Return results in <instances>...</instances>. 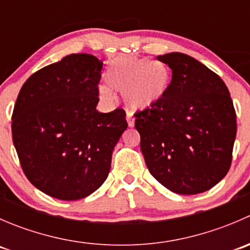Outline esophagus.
<instances>
[{
  "label": "esophagus",
  "instance_id": "1",
  "mask_svg": "<svg viewBox=\"0 0 250 250\" xmlns=\"http://www.w3.org/2000/svg\"><path fill=\"white\" fill-rule=\"evenodd\" d=\"M127 122L129 127H134V117L132 116V113L127 112Z\"/></svg>",
  "mask_w": 250,
  "mask_h": 250
}]
</instances>
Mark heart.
<instances>
[{
    "instance_id": "1",
    "label": "heart",
    "mask_w": 250,
    "mask_h": 250,
    "mask_svg": "<svg viewBox=\"0 0 250 250\" xmlns=\"http://www.w3.org/2000/svg\"><path fill=\"white\" fill-rule=\"evenodd\" d=\"M105 78L112 89L125 94L130 107L139 110L152 106L165 97L169 88L170 72L161 62L121 57L111 62ZM99 94L104 102H113V93L106 84L100 85Z\"/></svg>"
}]
</instances>
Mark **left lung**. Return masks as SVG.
Instances as JSON below:
<instances>
[{"label": "left lung", "instance_id": "obj_1", "mask_svg": "<svg viewBox=\"0 0 250 250\" xmlns=\"http://www.w3.org/2000/svg\"><path fill=\"white\" fill-rule=\"evenodd\" d=\"M172 69L167 93L135 113L151 175L168 190L196 195L213 188L232 162L236 111L215 72L183 53L157 57Z\"/></svg>", "mask_w": 250, "mask_h": 250}]
</instances>
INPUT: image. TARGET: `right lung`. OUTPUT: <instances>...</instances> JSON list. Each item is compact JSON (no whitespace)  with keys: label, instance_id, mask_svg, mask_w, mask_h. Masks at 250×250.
<instances>
[{"label":"right lung","instance_id":"1","mask_svg":"<svg viewBox=\"0 0 250 250\" xmlns=\"http://www.w3.org/2000/svg\"><path fill=\"white\" fill-rule=\"evenodd\" d=\"M102 70L94 55L70 54L32 74L17 98L12 137L22 172L58 200H81L103 185L128 127L121 107L97 111Z\"/></svg>","mask_w":250,"mask_h":250}]
</instances>
